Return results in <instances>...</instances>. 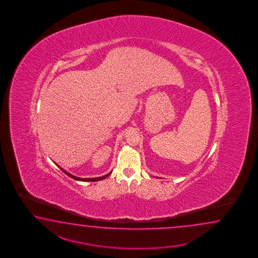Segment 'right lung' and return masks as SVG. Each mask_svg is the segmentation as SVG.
Here are the masks:
<instances>
[{"label": "right lung", "instance_id": "1", "mask_svg": "<svg viewBox=\"0 0 258 258\" xmlns=\"http://www.w3.org/2000/svg\"><path fill=\"white\" fill-rule=\"evenodd\" d=\"M59 168H60V170H62L64 173H66V175L69 176V177H71V178H73L74 180H77V181H100V180H103V179H105L106 177H108V176L110 175V173H108V174H106V175L104 176H101V177H97V178H79V177H77V176H74L72 175V174H70L69 172H67L66 170H63L62 168H60V166L59 165H57Z\"/></svg>", "mask_w": 258, "mask_h": 258}]
</instances>
